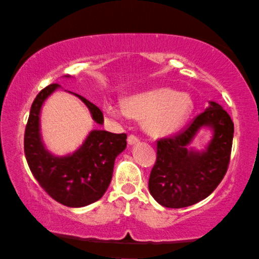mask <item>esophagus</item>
I'll use <instances>...</instances> for the list:
<instances>
[{
  "label": "esophagus",
  "instance_id": "1",
  "mask_svg": "<svg viewBox=\"0 0 259 259\" xmlns=\"http://www.w3.org/2000/svg\"><path fill=\"white\" fill-rule=\"evenodd\" d=\"M127 142H128V145H137V143L140 142V140L134 134H130L128 138H127Z\"/></svg>",
  "mask_w": 259,
  "mask_h": 259
}]
</instances>
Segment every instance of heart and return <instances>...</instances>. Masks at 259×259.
Listing matches in <instances>:
<instances>
[{
    "label": "heart",
    "mask_w": 259,
    "mask_h": 259,
    "mask_svg": "<svg viewBox=\"0 0 259 259\" xmlns=\"http://www.w3.org/2000/svg\"><path fill=\"white\" fill-rule=\"evenodd\" d=\"M109 116L121 118L130 116L143 119V126L152 135L175 133L187 119L193 102L186 93H176L168 88H158L135 94L125 100V105L104 101Z\"/></svg>",
    "instance_id": "obj_1"
}]
</instances>
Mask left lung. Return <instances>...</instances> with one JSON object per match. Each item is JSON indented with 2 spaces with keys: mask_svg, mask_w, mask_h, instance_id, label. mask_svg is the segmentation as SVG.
Listing matches in <instances>:
<instances>
[{
  "mask_svg": "<svg viewBox=\"0 0 259 259\" xmlns=\"http://www.w3.org/2000/svg\"><path fill=\"white\" fill-rule=\"evenodd\" d=\"M203 125L214 137L205 152L188 151L187 146ZM234 124L215 102L197 114L187 126L157 140V158L151 169L149 190L160 205L179 209L204 200L225 177L231 159Z\"/></svg>",
  "mask_w": 259,
  "mask_h": 259,
  "instance_id": "obj_1",
  "label": "left lung"
}]
</instances>
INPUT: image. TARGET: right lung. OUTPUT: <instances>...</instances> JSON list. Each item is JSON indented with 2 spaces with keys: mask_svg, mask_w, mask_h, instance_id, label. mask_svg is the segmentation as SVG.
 Instances as JSON below:
<instances>
[{
  "mask_svg": "<svg viewBox=\"0 0 259 259\" xmlns=\"http://www.w3.org/2000/svg\"><path fill=\"white\" fill-rule=\"evenodd\" d=\"M58 87V83L49 84L33 101L25 128V157L32 175L50 197L63 205L81 207L99 201L107 192L114 159L126 148L127 135L95 130L72 155L57 157L50 154L41 140L40 111L47 97ZM74 95L87 105L93 119L103 124L101 110L84 97Z\"/></svg>",
  "mask_w": 259,
  "mask_h": 259,
  "instance_id": "1",
  "label": "right lung"
}]
</instances>
